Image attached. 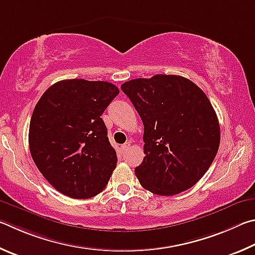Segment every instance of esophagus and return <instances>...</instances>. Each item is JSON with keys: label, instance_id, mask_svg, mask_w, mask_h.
<instances>
[{"label": "esophagus", "instance_id": "esophagus-1", "mask_svg": "<svg viewBox=\"0 0 255 255\" xmlns=\"http://www.w3.org/2000/svg\"><path fill=\"white\" fill-rule=\"evenodd\" d=\"M128 148H130V143H128V142H127V143H124L123 145H121V149H122L123 152H124V151H127Z\"/></svg>", "mask_w": 255, "mask_h": 255}]
</instances>
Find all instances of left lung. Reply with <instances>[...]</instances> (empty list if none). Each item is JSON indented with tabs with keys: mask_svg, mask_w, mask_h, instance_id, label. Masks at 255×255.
Masks as SVG:
<instances>
[{
	"mask_svg": "<svg viewBox=\"0 0 255 255\" xmlns=\"http://www.w3.org/2000/svg\"><path fill=\"white\" fill-rule=\"evenodd\" d=\"M144 125V158L135 175L144 189L172 196L193 187L211 167L221 141L217 115L202 89L177 75L122 84Z\"/></svg>",
	"mask_w": 255,
	"mask_h": 255,
	"instance_id": "obj_1",
	"label": "left lung"
}]
</instances>
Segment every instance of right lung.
<instances>
[{
  "instance_id": "1",
  "label": "right lung",
  "mask_w": 255,
  "mask_h": 255,
  "mask_svg": "<svg viewBox=\"0 0 255 255\" xmlns=\"http://www.w3.org/2000/svg\"><path fill=\"white\" fill-rule=\"evenodd\" d=\"M119 93L109 82L66 79L40 97L29 148L39 171L59 193L86 199L105 189L118 157L101 115Z\"/></svg>"
}]
</instances>
